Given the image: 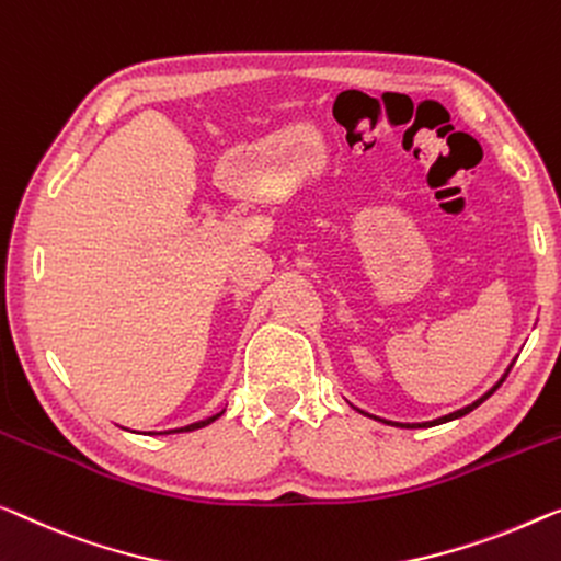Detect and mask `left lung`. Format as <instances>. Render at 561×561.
Returning a JSON list of instances; mask_svg holds the SVG:
<instances>
[{
    "label": "left lung",
    "mask_w": 561,
    "mask_h": 561,
    "mask_svg": "<svg viewBox=\"0 0 561 561\" xmlns=\"http://www.w3.org/2000/svg\"><path fill=\"white\" fill-rule=\"evenodd\" d=\"M514 363H516V360L508 363V367L504 370V375H501V378L494 382V386H491L486 392H483V396H481L479 400H473L471 405L461 408V411H454V413H448V415H440V417H436V421H425V423H392V421H382V423H388V425H398V428H433V425H440V423H448V421H458V417H463V415H468L471 411H476V408H479V405L483 403V400H489L491 396H494V392L499 390L501 382L506 380V375H508V370H512V367H514ZM355 411H357V408H355ZM360 413H363V411H360ZM370 417H375V415H370ZM378 421H380V417H378Z\"/></svg>",
    "instance_id": "8db88e82"
}]
</instances>
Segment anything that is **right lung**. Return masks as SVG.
Returning a JSON list of instances; mask_svg holds the SVG:
<instances>
[{
	"mask_svg": "<svg viewBox=\"0 0 561 561\" xmlns=\"http://www.w3.org/2000/svg\"><path fill=\"white\" fill-rule=\"evenodd\" d=\"M224 411H227V408H224ZM224 411L221 413H216V415H208V417H204V421H196V423H188V425H183V428H173V431H161V433H156V436H169V433H186V431H196V428H204V425H208V423H214L216 417H221L224 415ZM150 433V431H148ZM150 436H153V433H150Z\"/></svg>",
	"mask_w": 561,
	"mask_h": 561,
	"instance_id": "right-lung-1",
	"label": "right lung"
}]
</instances>
